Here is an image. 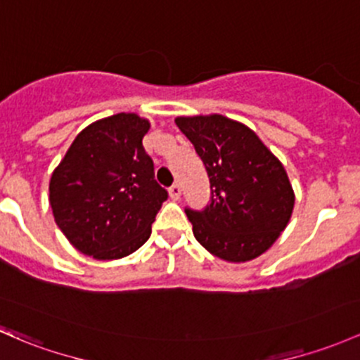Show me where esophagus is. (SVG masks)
Returning a JSON list of instances; mask_svg holds the SVG:
<instances>
[{
    "label": "esophagus",
    "instance_id": "obj_1",
    "mask_svg": "<svg viewBox=\"0 0 360 360\" xmlns=\"http://www.w3.org/2000/svg\"><path fill=\"white\" fill-rule=\"evenodd\" d=\"M169 195H170V198L172 200H179L181 198V186L177 183H174L172 186L169 188Z\"/></svg>",
    "mask_w": 360,
    "mask_h": 360
}]
</instances>
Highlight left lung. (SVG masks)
Wrapping results in <instances>:
<instances>
[{"mask_svg": "<svg viewBox=\"0 0 360 360\" xmlns=\"http://www.w3.org/2000/svg\"><path fill=\"white\" fill-rule=\"evenodd\" d=\"M210 181V203L186 209L202 247L228 262H247L278 240L295 195L281 162L247 126L222 115L177 117Z\"/></svg>", "mask_w": 360, "mask_h": 360, "instance_id": "left-lung-1", "label": "left lung"}]
</instances>
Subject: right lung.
Here are the masks:
<instances>
[{
    "label": "right lung",
    "mask_w": 360,
    "mask_h": 360,
    "mask_svg": "<svg viewBox=\"0 0 360 360\" xmlns=\"http://www.w3.org/2000/svg\"><path fill=\"white\" fill-rule=\"evenodd\" d=\"M148 120L117 113L77 134L50 181L55 222L79 252L122 259L151 234L169 193L143 148Z\"/></svg>",
    "instance_id": "1"
}]
</instances>
